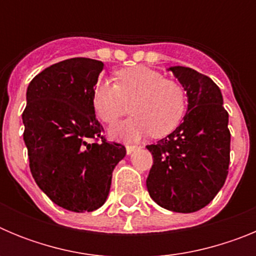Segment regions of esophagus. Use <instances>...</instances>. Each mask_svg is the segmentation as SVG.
Masks as SVG:
<instances>
[{"instance_id":"1","label":"esophagus","mask_w":256,"mask_h":256,"mask_svg":"<svg viewBox=\"0 0 256 256\" xmlns=\"http://www.w3.org/2000/svg\"><path fill=\"white\" fill-rule=\"evenodd\" d=\"M126 152L130 154L137 148V146H136V144H126Z\"/></svg>"}]
</instances>
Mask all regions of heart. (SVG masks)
Wrapping results in <instances>:
<instances>
[{
    "label": "heart",
    "mask_w": 256,
    "mask_h": 256,
    "mask_svg": "<svg viewBox=\"0 0 256 256\" xmlns=\"http://www.w3.org/2000/svg\"><path fill=\"white\" fill-rule=\"evenodd\" d=\"M115 83L101 80L92 94V105L104 123L114 126L130 112L133 116L118 126L114 134L134 141L150 133L154 138L170 134L186 112V91L176 80L146 66L118 70Z\"/></svg>",
    "instance_id": "obj_1"
}]
</instances>
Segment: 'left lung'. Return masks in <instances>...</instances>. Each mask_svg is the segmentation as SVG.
<instances>
[{
  "instance_id": "8db88e82",
  "label": "left lung",
  "mask_w": 256,
  "mask_h": 256,
  "mask_svg": "<svg viewBox=\"0 0 256 256\" xmlns=\"http://www.w3.org/2000/svg\"><path fill=\"white\" fill-rule=\"evenodd\" d=\"M188 97V112L176 130L146 148L152 166L151 198L164 209L194 212L206 206L226 182L230 166L228 112L218 86L191 68H169Z\"/></svg>"
}]
</instances>
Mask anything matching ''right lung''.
I'll use <instances>...</instances> for the list:
<instances>
[{"label": "right lung", "mask_w": 256, "mask_h": 256, "mask_svg": "<svg viewBox=\"0 0 256 256\" xmlns=\"http://www.w3.org/2000/svg\"><path fill=\"white\" fill-rule=\"evenodd\" d=\"M102 61L73 58L32 79L22 112L24 142L36 183L56 205L83 212L102 206L124 144L110 142L92 94Z\"/></svg>", "instance_id": "right-lung-1"}]
</instances>
